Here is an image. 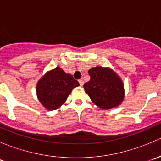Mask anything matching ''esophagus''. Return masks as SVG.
<instances>
[{"label": "esophagus", "mask_w": 161, "mask_h": 161, "mask_svg": "<svg viewBox=\"0 0 161 161\" xmlns=\"http://www.w3.org/2000/svg\"><path fill=\"white\" fill-rule=\"evenodd\" d=\"M79 85H80L81 86H83V84H84V81L82 80V79H79Z\"/></svg>", "instance_id": "1"}]
</instances>
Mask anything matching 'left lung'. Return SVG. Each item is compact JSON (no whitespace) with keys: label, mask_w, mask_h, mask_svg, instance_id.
I'll return each instance as SVG.
<instances>
[{"label":"left lung","mask_w":161,"mask_h":161,"mask_svg":"<svg viewBox=\"0 0 161 161\" xmlns=\"http://www.w3.org/2000/svg\"><path fill=\"white\" fill-rule=\"evenodd\" d=\"M88 72L90 80L83 87L91 100L103 110L119 106L125 97L121 78L109 68H92Z\"/></svg>","instance_id":"1"}]
</instances>
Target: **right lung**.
Instances as JSON below:
<instances>
[{
    "instance_id": "right-lung-1",
    "label": "right lung",
    "mask_w": 161,
    "mask_h": 161,
    "mask_svg": "<svg viewBox=\"0 0 161 161\" xmlns=\"http://www.w3.org/2000/svg\"><path fill=\"white\" fill-rule=\"evenodd\" d=\"M79 83L60 67L47 72L36 85L38 100L48 111L58 109Z\"/></svg>"
}]
</instances>
